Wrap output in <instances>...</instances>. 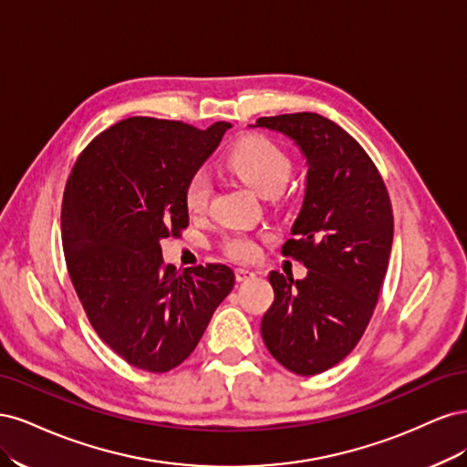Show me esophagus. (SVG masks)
<instances>
[{
    "instance_id": "esophagus-1",
    "label": "esophagus",
    "mask_w": 467,
    "mask_h": 467,
    "mask_svg": "<svg viewBox=\"0 0 467 467\" xmlns=\"http://www.w3.org/2000/svg\"><path fill=\"white\" fill-rule=\"evenodd\" d=\"M249 278H255V273L249 271V268H235V280L237 282H245Z\"/></svg>"
}]
</instances>
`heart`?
<instances>
[{"instance_id": "b5f03b06", "label": "heart", "mask_w": 467, "mask_h": 467, "mask_svg": "<svg viewBox=\"0 0 467 467\" xmlns=\"http://www.w3.org/2000/svg\"><path fill=\"white\" fill-rule=\"evenodd\" d=\"M225 167L261 196L282 192L292 171L288 155L273 142L257 136L235 144L225 155ZM210 177L202 169L189 179L185 187V206L191 214H202L210 201ZM225 251L234 259L249 261L257 255V244L247 235H235L225 245Z\"/></svg>"}]
</instances>
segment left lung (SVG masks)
I'll use <instances>...</instances> for the list:
<instances>
[{
	"label": "left lung",
	"instance_id": "obj_1",
	"mask_svg": "<svg viewBox=\"0 0 467 467\" xmlns=\"http://www.w3.org/2000/svg\"><path fill=\"white\" fill-rule=\"evenodd\" d=\"M251 126L286 136L306 160L302 210L282 253L307 275H268L275 302L261 335L285 368L314 376L341 362L372 317L391 253V202L368 153L333 120L294 112Z\"/></svg>",
	"mask_w": 467,
	"mask_h": 467
}]
</instances>
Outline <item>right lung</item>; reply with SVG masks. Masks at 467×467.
Segmentation results:
<instances>
[{
	"label": "right lung",
	"instance_id": "obj_1",
	"mask_svg": "<svg viewBox=\"0 0 467 467\" xmlns=\"http://www.w3.org/2000/svg\"><path fill=\"white\" fill-rule=\"evenodd\" d=\"M230 122L201 130L134 117L99 134L67 177L62 245L97 335L146 372H169L199 345L234 288L225 265H163L161 239L189 225L185 187Z\"/></svg>",
	"mask_w": 467,
	"mask_h": 467
}]
</instances>
